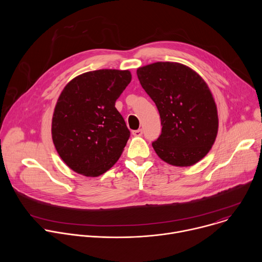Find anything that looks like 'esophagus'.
I'll return each mask as SVG.
<instances>
[{
	"label": "esophagus",
	"instance_id": "obj_1",
	"mask_svg": "<svg viewBox=\"0 0 262 262\" xmlns=\"http://www.w3.org/2000/svg\"><path fill=\"white\" fill-rule=\"evenodd\" d=\"M135 137H141L143 135V130L142 129H137V130H133L132 133Z\"/></svg>",
	"mask_w": 262,
	"mask_h": 262
}]
</instances>
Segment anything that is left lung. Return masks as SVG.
<instances>
[{
	"label": "left lung",
	"instance_id": "8db88e82",
	"mask_svg": "<svg viewBox=\"0 0 262 262\" xmlns=\"http://www.w3.org/2000/svg\"><path fill=\"white\" fill-rule=\"evenodd\" d=\"M141 86L155 101L162 134L152 147L166 163L189 167L213 145L219 127L212 94L199 74L176 62H157L138 68Z\"/></svg>",
	"mask_w": 262,
	"mask_h": 262
}]
</instances>
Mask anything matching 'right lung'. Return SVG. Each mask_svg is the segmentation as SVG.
<instances>
[{"instance_id":"obj_1","label":"right lung","mask_w":262,"mask_h":262,"mask_svg":"<svg viewBox=\"0 0 262 262\" xmlns=\"http://www.w3.org/2000/svg\"><path fill=\"white\" fill-rule=\"evenodd\" d=\"M132 81L128 70L99 69L71 80L61 92L52 137L74 172L96 177L115 165L130 136L115 102Z\"/></svg>"}]
</instances>
